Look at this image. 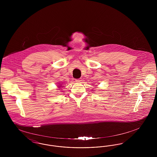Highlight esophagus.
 <instances>
[{"instance_id": "1", "label": "esophagus", "mask_w": 157, "mask_h": 157, "mask_svg": "<svg viewBox=\"0 0 157 157\" xmlns=\"http://www.w3.org/2000/svg\"><path fill=\"white\" fill-rule=\"evenodd\" d=\"M75 81L76 82H80L81 81V79H76Z\"/></svg>"}]
</instances>
